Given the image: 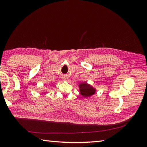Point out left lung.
I'll return each mask as SVG.
<instances>
[{"mask_svg":"<svg viewBox=\"0 0 147 147\" xmlns=\"http://www.w3.org/2000/svg\"><path fill=\"white\" fill-rule=\"evenodd\" d=\"M80 94L84 97L92 96L95 93V90L87 83H83L80 85Z\"/></svg>","mask_w":147,"mask_h":147,"instance_id":"1","label":"left lung"}]
</instances>
